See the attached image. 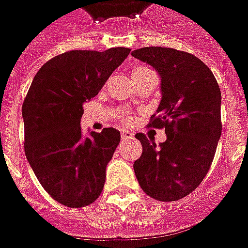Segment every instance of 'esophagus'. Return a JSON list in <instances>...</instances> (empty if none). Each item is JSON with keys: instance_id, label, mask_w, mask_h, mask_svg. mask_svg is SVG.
I'll return each mask as SVG.
<instances>
[{"instance_id": "obj_1", "label": "esophagus", "mask_w": 248, "mask_h": 248, "mask_svg": "<svg viewBox=\"0 0 248 248\" xmlns=\"http://www.w3.org/2000/svg\"><path fill=\"white\" fill-rule=\"evenodd\" d=\"M121 135H122V140H131V138L134 137V135H133V133H130V131H126V130H124V131H122V133H121Z\"/></svg>"}]
</instances>
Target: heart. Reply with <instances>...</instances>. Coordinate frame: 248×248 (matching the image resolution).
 I'll list each match as a JSON object with an SVG mask.
<instances>
[{
  "instance_id": "1",
  "label": "heart",
  "mask_w": 248,
  "mask_h": 248,
  "mask_svg": "<svg viewBox=\"0 0 248 248\" xmlns=\"http://www.w3.org/2000/svg\"><path fill=\"white\" fill-rule=\"evenodd\" d=\"M147 73H150V70L147 69V67H145V66H134L133 69H131V77H133V79H138L140 77L145 76V74H147ZM117 117H118V119H121V121H126V119L130 118L129 113L126 111V110H119L118 113H117Z\"/></svg>"
}]
</instances>
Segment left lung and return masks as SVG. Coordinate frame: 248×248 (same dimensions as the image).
<instances>
[{"instance_id":"8db88e82","label":"left lung","mask_w":248,"mask_h":248,"mask_svg":"<svg viewBox=\"0 0 248 248\" xmlns=\"http://www.w3.org/2000/svg\"><path fill=\"white\" fill-rule=\"evenodd\" d=\"M131 56L159 74L162 98L150 126L166 133L159 146L135 134L142 143L135 177L149 197L174 202L194 191L213 163L222 134L220 89L207 66L186 51L151 46Z\"/></svg>"}]
</instances>
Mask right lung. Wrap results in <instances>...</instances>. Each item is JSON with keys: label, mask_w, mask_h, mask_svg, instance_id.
I'll use <instances>...</instances> for the list:
<instances>
[{"label": "right lung", "mask_w": 248, "mask_h": 248, "mask_svg": "<svg viewBox=\"0 0 248 248\" xmlns=\"http://www.w3.org/2000/svg\"><path fill=\"white\" fill-rule=\"evenodd\" d=\"M130 49L71 50L35 74L22 105L25 155L42 187L67 207H85L102 192L118 130L83 134V103L101 92Z\"/></svg>", "instance_id": "1"}]
</instances>
